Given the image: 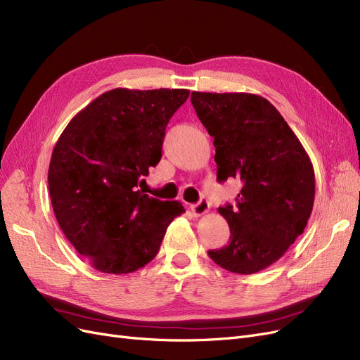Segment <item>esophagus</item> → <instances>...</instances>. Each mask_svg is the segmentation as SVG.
<instances>
[{
  "label": "esophagus",
  "mask_w": 360,
  "mask_h": 360,
  "mask_svg": "<svg viewBox=\"0 0 360 360\" xmlns=\"http://www.w3.org/2000/svg\"><path fill=\"white\" fill-rule=\"evenodd\" d=\"M191 210H192V213H193L195 216H201V214L209 212V201L201 198L197 204L191 205Z\"/></svg>",
  "instance_id": "esophagus-1"
}]
</instances>
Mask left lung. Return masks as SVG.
Instances as JSON below:
<instances>
[{"instance_id": "8db88e82", "label": "left lung", "mask_w": 360, "mask_h": 360, "mask_svg": "<svg viewBox=\"0 0 360 360\" xmlns=\"http://www.w3.org/2000/svg\"><path fill=\"white\" fill-rule=\"evenodd\" d=\"M191 102L214 139L217 181L242 183L236 202L217 209L230 225V242L209 257L233 274H257L284 255L307 226L315 197L312 163L264 97L192 91Z\"/></svg>"}]
</instances>
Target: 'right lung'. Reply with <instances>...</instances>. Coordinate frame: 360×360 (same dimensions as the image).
Masks as SVG:
<instances>
[{"mask_svg": "<svg viewBox=\"0 0 360 360\" xmlns=\"http://www.w3.org/2000/svg\"><path fill=\"white\" fill-rule=\"evenodd\" d=\"M188 97L183 89L106 91L70 120L53 147V213L73 248L103 274L148 264L184 212L179 201L151 198L138 184L159 163L167 124Z\"/></svg>", "mask_w": 360, "mask_h": 360, "instance_id": "1", "label": "right lung"}]
</instances>
